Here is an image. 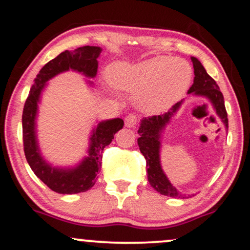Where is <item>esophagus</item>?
I'll list each match as a JSON object with an SVG mask.
<instances>
[{"label":"esophagus","mask_w":250,"mask_h":250,"mask_svg":"<svg viewBox=\"0 0 250 250\" xmlns=\"http://www.w3.org/2000/svg\"><path fill=\"white\" fill-rule=\"evenodd\" d=\"M125 125H127L128 128H134L137 123V117L133 115V114H129V115L125 117Z\"/></svg>","instance_id":"esophagus-1"}]
</instances>
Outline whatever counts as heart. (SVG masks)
Listing matches in <instances>:
<instances>
[{"mask_svg":"<svg viewBox=\"0 0 250 250\" xmlns=\"http://www.w3.org/2000/svg\"><path fill=\"white\" fill-rule=\"evenodd\" d=\"M190 65L181 59L155 56L129 64L116 63L109 80L116 89L137 95V103L147 113L167 110L185 95L190 84Z\"/></svg>","mask_w":250,"mask_h":250,"instance_id":"obj_1","label":"heart"}]
</instances>
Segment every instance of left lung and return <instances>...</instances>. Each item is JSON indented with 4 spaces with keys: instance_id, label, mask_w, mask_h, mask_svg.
<instances>
[{
    "instance_id": "1",
    "label": "left lung",
    "mask_w": 250,
    "mask_h": 250,
    "mask_svg": "<svg viewBox=\"0 0 250 250\" xmlns=\"http://www.w3.org/2000/svg\"><path fill=\"white\" fill-rule=\"evenodd\" d=\"M191 62H193L195 77L193 85L189 88L188 94L206 97L211 103L221 121L228 129V117H227V110L225 107V99L220 91L219 85L216 84L214 79H211L208 75L202 63L196 57H191ZM182 102L183 101L177 102L170 108V110H168V113L162 114V115L143 117L141 123H140L139 130H137L140 135V137L137 139V143H139L140 150L147 161L149 183L160 194L170 197H177V199H185L190 195L181 193L171 185L161 167L160 151H161V137L163 130H165L166 125L170 122L171 117L181 108Z\"/></svg>"
}]
</instances>
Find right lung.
I'll return each instance as SVG.
<instances>
[{
  "mask_svg": "<svg viewBox=\"0 0 250 250\" xmlns=\"http://www.w3.org/2000/svg\"><path fill=\"white\" fill-rule=\"evenodd\" d=\"M101 51V48L94 45H85L75 50L63 51L43 65L34 80V84L31 85L29 95L24 103L22 131L25 159L36 176L56 193L77 194L87 191L93 187L96 182L97 173L101 169L103 149L110 145L114 140V135L125 125L122 119H111L99 122L89 137L88 155L75 167H55L45 161L40 150L36 134V117L41 94L43 89L47 87V82L69 69L81 73L88 79H94L97 74V59ZM87 83L89 85L94 84L90 80H88Z\"/></svg>",
  "mask_w": 250,
  "mask_h": 250,
  "instance_id": "right-lung-1",
  "label": "right lung"
}]
</instances>
